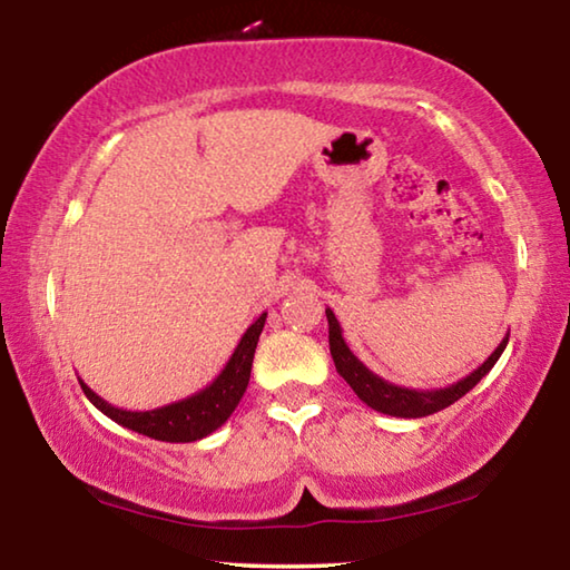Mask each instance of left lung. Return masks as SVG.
Returning <instances> with one entry per match:
<instances>
[{"label":"left lung","mask_w":570,"mask_h":570,"mask_svg":"<svg viewBox=\"0 0 570 570\" xmlns=\"http://www.w3.org/2000/svg\"><path fill=\"white\" fill-rule=\"evenodd\" d=\"M326 322H330V352H332L334 366L336 372L346 380V384L354 390L356 397H360L366 407L377 410L382 414H392V417H407V420L428 417V414H435L440 410L450 407V404L458 402L460 397H465V394L475 387V384L485 377L490 370H493L508 344V334H505V340L498 344V350L490 354L475 372H470L465 380L450 384V387L410 390L377 377V374L366 370V366L356 360L354 352L344 342L342 326L336 322L332 308H326Z\"/></svg>","instance_id":"8db88e82"}]
</instances>
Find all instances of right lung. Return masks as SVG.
<instances>
[{
  "label": "right lung",
  "instance_id": "right-lung-1",
  "mask_svg": "<svg viewBox=\"0 0 570 570\" xmlns=\"http://www.w3.org/2000/svg\"><path fill=\"white\" fill-rule=\"evenodd\" d=\"M266 322V314L258 316V320L248 326L246 334L240 336L238 346L230 354L224 370H220L218 377L196 394H190L186 400L163 404L156 410L146 412H132V410H120L115 404L105 402L100 394H95L88 384L80 380V387L95 407L102 414H108L112 422L122 424L138 435H146L153 440L163 442H196L208 438L210 432H216L220 424H224L230 414H234L236 404L244 397L250 377V364H254V352L258 344V336H262Z\"/></svg>",
  "mask_w": 570,
  "mask_h": 570
}]
</instances>
